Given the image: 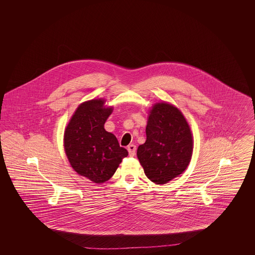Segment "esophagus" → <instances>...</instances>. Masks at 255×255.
<instances>
[{
  "instance_id": "34e87169",
  "label": "esophagus",
  "mask_w": 255,
  "mask_h": 255,
  "mask_svg": "<svg viewBox=\"0 0 255 255\" xmlns=\"http://www.w3.org/2000/svg\"><path fill=\"white\" fill-rule=\"evenodd\" d=\"M127 150H128V152H129V155H130L131 157H133V156L135 155L136 146L134 145V144H129L128 147H127Z\"/></svg>"
}]
</instances>
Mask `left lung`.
I'll use <instances>...</instances> for the list:
<instances>
[{
    "instance_id": "obj_1",
    "label": "left lung",
    "mask_w": 255,
    "mask_h": 255,
    "mask_svg": "<svg viewBox=\"0 0 255 255\" xmlns=\"http://www.w3.org/2000/svg\"><path fill=\"white\" fill-rule=\"evenodd\" d=\"M193 152V137L182 112L161 102L150 110L146 141L136 156L147 178L164 184L187 168Z\"/></svg>"
}]
</instances>
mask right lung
I'll return each mask as SVG.
<instances>
[{"label":"right lung","instance_id":"1","mask_svg":"<svg viewBox=\"0 0 255 255\" xmlns=\"http://www.w3.org/2000/svg\"><path fill=\"white\" fill-rule=\"evenodd\" d=\"M104 99L83 102L74 112L64 133V147L73 169L92 182H107L128 156L115 134L104 129L113 112Z\"/></svg>","mask_w":255,"mask_h":255}]
</instances>
